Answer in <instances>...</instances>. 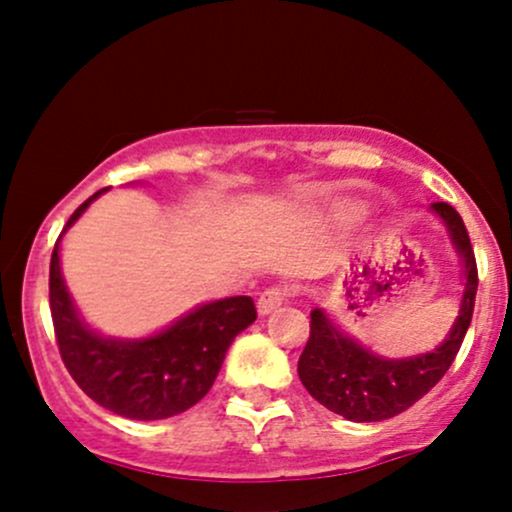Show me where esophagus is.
<instances>
[{"label": "esophagus", "mask_w": 512, "mask_h": 512, "mask_svg": "<svg viewBox=\"0 0 512 512\" xmlns=\"http://www.w3.org/2000/svg\"><path fill=\"white\" fill-rule=\"evenodd\" d=\"M286 296H289V291L279 289V286H274V289H267L260 298H257V313H260V315L274 313V310L286 301Z\"/></svg>", "instance_id": "obj_1"}]
</instances>
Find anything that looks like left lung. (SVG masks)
I'll list each match as a JSON object with an SVG mask.
<instances>
[{
  "instance_id": "left-lung-1",
  "label": "left lung",
  "mask_w": 512,
  "mask_h": 512,
  "mask_svg": "<svg viewBox=\"0 0 512 512\" xmlns=\"http://www.w3.org/2000/svg\"><path fill=\"white\" fill-rule=\"evenodd\" d=\"M431 211L443 221L464 274L460 310L436 349L385 358L349 337L327 310L315 308L310 313V339L298 361V378L322 407L356 424L392 419L419 402L452 366L472 322L479 279L467 228L450 204L436 202Z\"/></svg>"
}]
</instances>
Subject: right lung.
I'll return each instance as SVG.
<instances>
[{
  "mask_svg": "<svg viewBox=\"0 0 512 512\" xmlns=\"http://www.w3.org/2000/svg\"><path fill=\"white\" fill-rule=\"evenodd\" d=\"M105 190L88 197L69 216L52 250L50 310L55 337L69 375L93 402L125 419H168L207 395L228 346L257 320V310L250 296H231L197 305L149 337L120 339L93 330L64 284L60 243Z\"/></svg>",
  "mask_w": 512,
  "mask_h": 512,
  "instance_id": "1",
  "label": "right lung"
}]
</instances>
